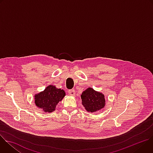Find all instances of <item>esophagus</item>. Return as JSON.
Returning <instances> with one entry per match:
<instances>
[{
  "instance_id": "obj_1",
  "label": "esophagus",
  "mask_w": 153,
  "mask_h": 153,
  "mask_svg": "<svg viewBox=\"0 0 153 153\" xmlns=\"http://www.w3.org/2000/svg\"><path fill=\"white\" fill-rule=\"evenodd\" d=\"M68 94L70 95V96H74L76 95V91L74 90H70L68 91Z\"/></svg>"
}]
</instances>
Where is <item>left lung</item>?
<instances>
[{"label": "left lung", "instance_id": "left-lung-1", "mask_svg": "<svg viewBox=\"0 0 153 153\" xmlns=\"http://www.w3.org/2000/svg\"><path fill=\"white\" fill-rule=\"evenodd\" d=\"M81 99L82 103L86 110L90 113H94L101 110L105 105L104 95L91 88L86 89L82 93Z\"/></svg>", "mask_w": 153, "mask_h": 153}]
</instances>
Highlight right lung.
I'll return each instance as SVG.
<instances>
[{"label": "right lung", "instance_id": "add662e5", "mask_svg": "<svg viewBox=\"0 0 153 153\" xmlns=\"http://www.w3.org/2000/svg\"><path fill=\"white\" fill-rule=\"evenodd\" d=\"M65 96V93L63 90L49 85L44 91L35 95V103L45 113H51L55 110L56 105Z\"/></svg>", "mask_w": 153, "mask_h": 153}]
</instances>
